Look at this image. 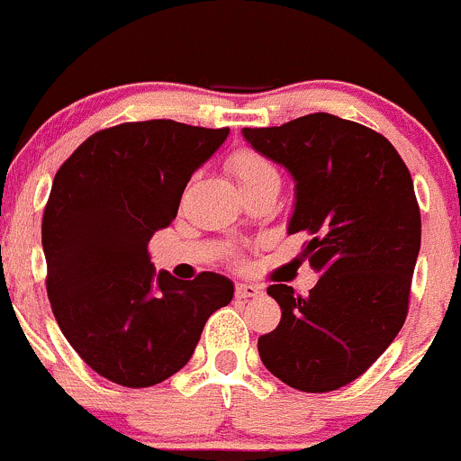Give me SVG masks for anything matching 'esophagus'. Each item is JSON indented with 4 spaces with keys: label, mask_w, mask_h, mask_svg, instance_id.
Masks as SVG:
<instances>
[{
    "label": "esophagus",
    "mask_w": 461,
    "mask_h": 461,
    "mask_svg": "<svg viewBox=\"0 0 461 461\" xmlns=\"http://www.w3.org/2000/svg\"><path fill=\"white\" fill-rule=\"evenodd\" d=\"M262 293V288L258 284H237L235 286V295L240 300H250V297H258Z\"/></svg>",
    "instance_id": "1"
}]
</instances>
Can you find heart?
Instances as JSON below:
<instances>
[{
    "mask_svg": "<svg viewBox=\"0 0 461 461\" xmlns=\"http://www.w3.org/2000/svg\"><path fill=\"white\" fill-rule=\"evenodd\" d=\"M229 170L232 173V177L237 179L240 188L258 186V184L264 182H279V175L275 170V166L264 155H259L258 150L250 149L235 150L229 158Z\"/></svg>",
    "mask_w": 461,
    "mask_h": 461,
    "instance_id": "b5f03b06",
    "label": "heart"
}]
</instances>
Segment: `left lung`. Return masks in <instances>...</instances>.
Returning a JSON list of instances; mask_svg holds the SVG:
<instances>
[{"mask_svg":"<svg viewBox=\"0 0 461 461\" xmlns=\"http://www.w3.org/2000/svg\"><path fill=\"white\" fill-rule=\"evenodd\" d=\"M241 135L295 179L288 232H306L302 258L320 273L306 297L286 284L266 288L282 321L259 337V357L297 391H337L366 373L406 321L421 241L411 173L386 137L329 113Z\"/></svg>","mask_w":461,"mask_h":461,"instance_id":"8db88e82","label":"left lung"}]
</instances>
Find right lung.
Wrapping results in <instances>:
<instances>
[{"instance_id": "right-lung-1", "label": "right lung", "mask_w": 461, "mask_h": 461, "mask_svg": "<svg viewBox=\"0 0 461 461\" xmlns=\"http://www.w3.org/2000/svg\"><path fill=\"white\" fill-rule=\"evenodd\" d=\"M229 128L128 122L90 135L53 179L41 220L46 291L68 344L111 382L146 388L188 364L232 300L224 275H155L149 241L177 217L188 179Z\"/></svg>"}]
</instances>
